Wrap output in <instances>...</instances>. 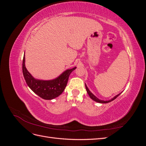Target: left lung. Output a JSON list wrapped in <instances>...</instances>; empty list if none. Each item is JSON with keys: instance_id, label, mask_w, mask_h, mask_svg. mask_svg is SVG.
<instances>
[{"instance_id": "obj_1", "label": "left lung", "mask_w": 146, "mask_h": 146, "mask_svg": "<svg viewBox=\"0 0 146 146\" xmlns=\"http://www.w3.org/2000/svg\"><path fill=\"white\" fill-rule=\"evenodd\" d=\"M85 87H86V91H87V92H88V95L90 96V98L91 99H92L93 100H94V101H96V102H99V103H101V104H106V103H108V102H111V101H113V100H114L115 99H116L117 97L120 95L121 94V93H119V94H117V95H116V96H114L113 98H112L111 99H110V100H100V99H99L98 98H97V97H96L92 93V92L89 90V89H88V87H87V86H86V85L85 84Z\"/></svg>"}]
</instances>
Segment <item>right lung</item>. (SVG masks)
<instances>
[{
	"label": "right lung",
	"mask_w": 146,
	"mask_h": 146,
	"mask_svg": "<svg viewBox=\"0 0 146 146\" xmlns=\"http://www.w3.org/2000/svg\"><path fill=\"white\" fill-rule=\"evenodd\" d=\"M67 69L59 77L50 80H42L35 78L26 69L25 66V55L23 61V72L26 83L35 94L45 100H52L59 96L67 85L68 78L74 70Z\"/></svg>",
	"instance_id": "right-lung-1"
}]
</instances>
